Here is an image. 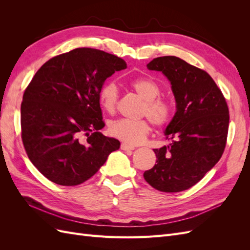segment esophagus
Returning <instances> with one entry per match:
<instances>
[{
  "label": "esophagus",
  "instance_id": "obj_1",
  "mask_svg": "<svg viewBox=\"0 0 250 250\" xmlns=\"http://www.w3.org/2000/svg\"><path fill=\"white\" fill-rule=\"evenodd\" d=\"M121 149L125 150V151H127V150H134V147H133V146H130V145H128V144L122 143V144H121Z\"/></svg>",
  "mask_w": 250,
  "mask_h": 250
}]
</instances>
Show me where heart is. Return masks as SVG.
Segmentation results:
<instances>
[{
    "instance_id": "heart-1",
    "label": "heart",
    "mask_w": 250,
    "mask_h": 250,
    "mask_svg": "<svg viewBox=\"0 0 250 250\" xmlns=\"http://www.w3.org/2000/svg\"><path fill=\"white\" fill-rule=\"evenodd\" d=\"M131 87L146 100L141 116L147 117L156 127L167 126L172 120L173 107L169 100L161 97L162 87L150 78H138L131 82ZM120 92L113 81H107L99 90V101L104 110L113 113L119 105ZM109 133L113 138L123 141L130 145H138L145 140L151 131L150 122L146 119L128 120L120 119L112 121L108 127Z\"/></svg>"
}]
</instances>
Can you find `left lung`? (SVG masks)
<instances>
[{"instance_id":"1","label":"left lung","mask_w":250,"mask_h":250,"mask_svg":"<svg viewBox=\"0 0 250 250\" xmlns=\"http://www.w3.org/2000/svg\"><path fill=\"white\" fill-rule=\"evenodd\" d=\"M147 67L170 80L177 109L165 132L172 142L153 149L157 164L145 171L144 178L161 192L185 191L201 180L224 152L228 103L206 71L176 56L154 58Z\"/></svg>"}]
</instances>
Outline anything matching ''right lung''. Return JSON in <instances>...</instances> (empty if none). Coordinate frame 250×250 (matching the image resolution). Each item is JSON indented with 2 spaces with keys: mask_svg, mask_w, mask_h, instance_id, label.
I'll return each instance as SVG.
<instances>
[{
  "mask_svg": "<svg viewBox=\"0 0 250 250\" xmlns=\"http://www.w3.org/2000/svg\"><path fill=\"white\" fill-rule=\"evenodd\" d=\"M127 67L101 50L77 48L51 58L30 81L21 105V140L44 177L77 186L98 172L120 142L99 132L104 81Z\"/></svg>",
  "mask_w": 250,
  "mask_h": 250,
  "instance_id": "obj_1",
  "label": "right lung"
}]
</instances>
